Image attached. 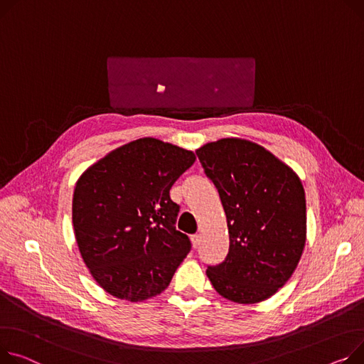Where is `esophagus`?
<instances>
[{
	"mask_svg": "<svg viewBox=\"0 0 364 364\" xmlns=\"http://www.w3.org/2000/svg\"><path fill=\"white\" fill-rule=\"evenodd\" d=\"M191 245H193V247H195V249L199 247V245H200V235L199 234L191 235Z\"/></svg>",
	"mask_w": 364,
	"mask_h": 364,
	"instance_id": "1",
	"label": "esophagus"
}]
</instances>
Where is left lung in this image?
Segmentation results:
<instances>
[{"instance_id": "left-lung-1", "label": "left lung", "mask_w": 364, "mask_h": 364, "mask_svg": "<svg viewBox=\"0 0 364 364\" xmlns=\"http://www.w3.org/2000/svg\"><path fill=\"white\" fill-rule=\"evenodd\" d=\"M227 215L225 260L208 266L216 293L240 304L274 296L306 245V196L299 176L263 146L227 137L196 151Z\"/></svg>"}]
</instances>
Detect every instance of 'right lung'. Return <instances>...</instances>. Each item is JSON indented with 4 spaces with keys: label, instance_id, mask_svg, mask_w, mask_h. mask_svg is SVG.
I'll return each mask as SVG.
<instances>
[{
    "label": "right lung",
    "instance_id": "add662e5",
    "mask_svg": "<svg viewBox=\"0 0 364 364\" xmlns=\"http://www.w3.org/2000/svg\"><path fill=\"white\" fill-rule=\"evenodd\" d=\"M195 161L191 151L143 137L109 152L77 180L76 241L108 294L143 301L171 282L191 243L176 228L180 206L169 188Z\"/></svg>",
    "mask_w": 364,
    "mask_h": 364
}]
</instances>
